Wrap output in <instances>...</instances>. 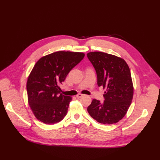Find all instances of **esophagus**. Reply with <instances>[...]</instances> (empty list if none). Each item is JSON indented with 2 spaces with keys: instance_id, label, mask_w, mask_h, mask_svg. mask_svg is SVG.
<instances>
[{
  "instance_id": "1",
  "label": "esophagus",
  "mask_w": 160,
  "mask_h": 160,
  "mask_svg": "<svg viewBox=\"0 0 160 160\" xmlns=\"http://www.w3.org/2000/svg\"><path fill=\"white\" fill-rule=\"evenodd\" d=\"M83 94L79 93V94H77V95H76V98H81V97H83Z\"/></svg>"
}]
</instances>
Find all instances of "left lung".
I'll use <instances>...</instances> for the list:
<instances>
[{
  "label": "left lung",
  "instance_id": "left-lung-1",
  "mask_svg": "<svg viewBox=\"0 0 160 160\" xmlns=\"http://www.w3.org/2000/svg\"><path fill=\"white\" fill-rule=\"evenodd\" d=\"M87 55L96 71L98 86L106 89L103 102L93 99L88 113L100 123H118L127 113L133 96L129 66L122 58L103 52H90Z\"/></svg>",
  "mask_w": 160,
  "mask_h": 160
}]
</instances>
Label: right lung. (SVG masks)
<instances>
[{"label":"right lung","mask_w":160,"mask_h":160,"mask_svg":"<svg viewBox=\"0 0 160 160\" xmlns=\"http://www.w3.org/2000/svg\"><path fill=\"white\" fill-rule=\"evenodd\" d=\"M84 57L81 52L57 51L34 65L27 82L28 102L40 122L54 124L65 117L72 98L60 93L59 85Z\"/></svg>","instance_id":"1"}]
</instances>
